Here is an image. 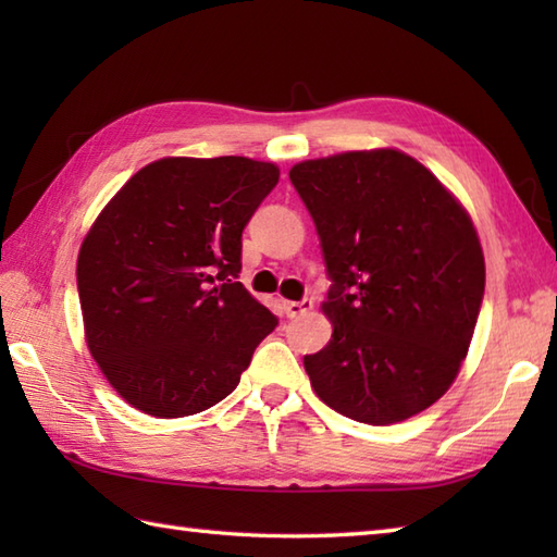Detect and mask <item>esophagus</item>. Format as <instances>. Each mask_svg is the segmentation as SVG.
Instances as JSON below:
<instances>
[{
  "instance_id": "obj_1",
  "label": "esophagus",
  "mask_w": 557,
  "mask_h": 557,
  "mask_svg": "<svg viewBox=\"0 0 557 557\" xmlns=\"http://www.w3.org/2000/svg\"><path fill=\"white\" fill-rule=\"evenodd\" d=\"M313 309L311 299H301V301H285V313L287 318H299L304 313H309Z\"/></svg>"
}]
</instances>
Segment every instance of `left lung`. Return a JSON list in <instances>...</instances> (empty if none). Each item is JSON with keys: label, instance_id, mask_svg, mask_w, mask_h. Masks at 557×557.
I'll return each mask as SVG.
<instances>
[{"label": "left lung", "instance_id": "left-lung-1", "mask_svg": "<svg viewBox=\"0 0 557 557\" xmlns=\"http://www.w3.org/2000/svg\"><path fill=\"white\" fill-rule=\"evenodd\" d=\"M333 285V339L306 354L315 395L387 425L441 399L469 351L486 287L474 224L455 196L399 150L294 164Z\"/></svg>", "mask_w": 557, "mask_h": 557}]
</instances>
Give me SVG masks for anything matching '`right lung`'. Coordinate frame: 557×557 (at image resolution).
<instances>
[{
    "label": "right lung",
    "mask_w": 557,
    "mask_h": 557,
    "mask_svg": "<svg viewBox=\"0 0 557 557\" xmlns=\"http://www.w3.org/2000/svg\"><path fill=\"white\" fill-rule=\"evenodd\" d=\"M272 162L164 158L110 200L76 282L92 359L128 405L191 417L239 385L277 325L242 285V232L277 186Z\"/></svg>",
    "instance_id": "add662e5"
}]
</instances>
